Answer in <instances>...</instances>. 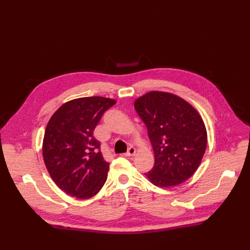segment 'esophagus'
I'll use <instances>...</instances> for the list:
<instances>
[{
  "mask_svg": "<svg viewBox=\"0 0 250 250\" xmlns=\"http://www.w3.org/2000/svg\"><path fill=\"white\" fill-rule=\"evenodd\" d=\"M136 154V149L134 147H129L127 152L125 153V156H134Z\"/></svg>",
  "mask_w": 250,
  "mask_h": 250,
  "instance_id": "34e87169",
  "label": "esophagus"
}]
</instances>
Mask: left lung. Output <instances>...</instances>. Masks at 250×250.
I'll return each mask as SVG.
<instances>
[{
	"label": "left lung",
	"mask_w": 250,
	"mask_h": 250,
	"mask_svg": "<svg viewBox=\"0 0 250 250\" xmlns=\"http://www.w3.org/2000/svg\"><path fill=\"white\" fill-rule=\"evenodd\" d=\"M145 123L155 164L145 175L153 185L171 188L188 180L199 168L207 148V129L191 104L172 93L151 91L135 101Z\"/></svg>",
	"instance_id": "8db88e82"
}]
</instances>
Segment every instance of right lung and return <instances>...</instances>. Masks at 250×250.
<instances>
[{"label": "right lung", "instance_id": "obj_1", "mask_svg": "<svg viewBox=\"0 0 250 250\" xmlns=\"http://www.w3.org/2000/svg\"><path fill=\"white\" fill-rule=\"evenodd\" d=\"M116 101L101 96L63 103L45 128L42 155L56 185L77 199H90L107 179L109 163L99 151L93 132L102 114Z\"/></svg>", "mask_w": 250, "mask_h": 250}]
</instances>
